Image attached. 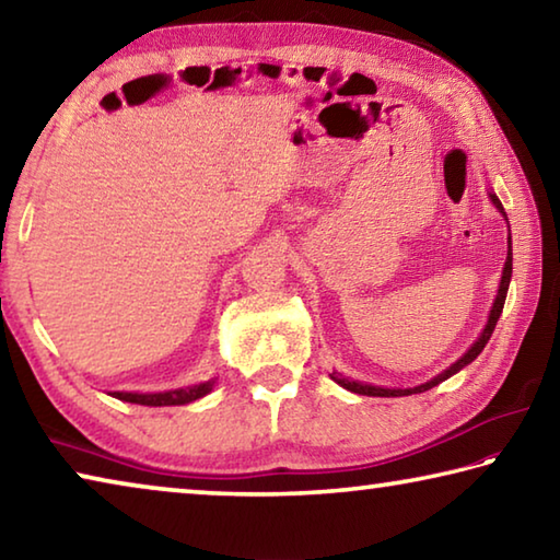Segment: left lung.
Returning <instances> with one entry per match:
<instances>
[{"mask_svg":"<svg viewBox=\"0 0 560 560\" xmlns=\"http://www.w3.org/2000/svg\"><path fill=\"white\" fill-rule=\"evenodd\" d=\"M489 197H491V202H494L497 210L506 217L504 207H501V202H499V197H497L494 192H489ZM509 281H511V234H509V254H506V264H504V271H501V283H499V291H497L494 306H491V311H489V320H487L485 330H481V336H479L477 340H474L471 348H469L467 353H464V355L457 360V363H452L444 373L434 375L432 381L422 383V385H415V387H405V390H402V387H381V385H368V383L348 381V377H343L340 373H330V377H334V381H336L340 387H346V390H350V393H358V395H368V397H402V395H415V393H424V390H430V387L440 385L442 381H447V377H452L454 373H459L464 365H469L471 360L477 358V355L481 353V350H485V346L489 343L491 334H494V328H497V320H499V316H501V311H504V301H506Z\"/></svg>","mask_w":560,"mask_h":560,"instance_id":"1","label":"left lung"}]
</instances>
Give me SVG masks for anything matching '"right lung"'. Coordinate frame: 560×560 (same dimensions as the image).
<instances>
[{
	"instance_id": "right-lung-1",
	"label": "right lung",
	"mask_w": 560,
	"mask_h": 560,
	"mask_svg": "<svg viewBox=\"0 0 560 560\" xmlns=\"http://www.w3.org/2000/svg\"><path fill=\"white\" fill-rule=\"evenodd\" d=\"M214 387V381H207L200 385H187L177 387V390H165V393H110L122 402L132 405H148V407H170V405H187L205 397Z\"/></svg>"
}]
</instances>
